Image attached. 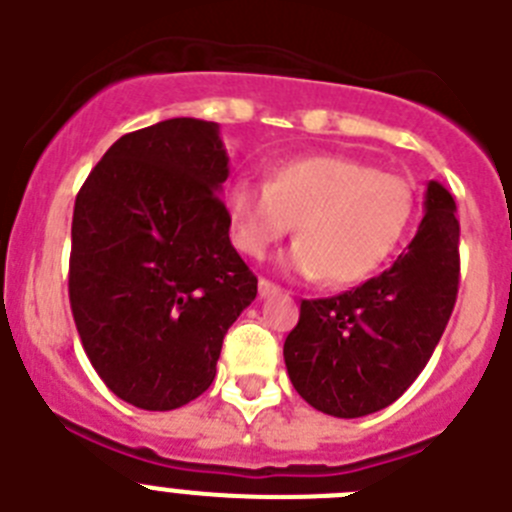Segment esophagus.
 <instances>
[{
    "instance_id": "obj_1",
    "label": "esophagus",
    "mask_w": 512,
    "mask_h": 512,
    "mask_svg": "<svg viewBox=\"0 0 512 512\" xmlns=\"http://www.w3.org/2000/svg\"><path fill=\"white\" fill-rule=\"evenodd\" d=\"M279 292H282V289H279L274 282H269V279H259V295H261V297L279 295Z\"/></svg>"
}]
</instances>
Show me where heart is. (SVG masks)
<instances>
[{"label":"heart","mask_w":512,"mask_h":512,"mask_svg":"<svg viewBox=\"0 0 512 512\" xmlns=\"http://www.w3.org/2000/svg\"><path fill=\"white\" fill-rule=\"evenodd\" d=\"M225 215L235 248L264 259L297 223L284 266L328 287H351L382 269L408 230L413 189L397 174L336 153L287 158L266 184L233 182Z\"/></svg>","instance_id":"heart-1"}]
</instances>
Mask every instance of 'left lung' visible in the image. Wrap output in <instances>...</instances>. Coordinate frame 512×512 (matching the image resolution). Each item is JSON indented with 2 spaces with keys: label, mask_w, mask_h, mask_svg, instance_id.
I'll list each match as a JSON object with an SVG mask.
<instances>
[{
  "label": "left lung",
  "mask_w": 512,
  "mask_h": 512,
  "mask_svg": "<svg viewBox=\"0 0 512 512\" xmlns=\"http://www.w3.org/2000/svg\"><path fill=\"white\" fill-rule=\"evenodd\" d=\"M449 189L428 182L408 251L379 277L325 300H302L284 364L305 402L333 418L387 408L415 382L459 292V220Z\"/></svg>",
  "instance_id": "left-lung-1"
}]
</instances>
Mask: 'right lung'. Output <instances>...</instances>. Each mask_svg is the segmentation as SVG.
Returning <instances> with one entry per match:
<instances>
[{
  "instance_id": "add662e5",
  "label": "right lung",
  "mask_w": 512,
  "mask_h": 512,
  "mask_svg": "<svg viewBox=\"0 0 512 512\" xmlns=\"http://www.w3.org/2000/svg\"><path fill=\"white\" fill-rule=\"evenodd\" d=\"M217 122L122 135L76 194L69 300L102 382L143 410L182 408L215 379L259 279L230 243Z\"/></svg>"
}]
</instances>
